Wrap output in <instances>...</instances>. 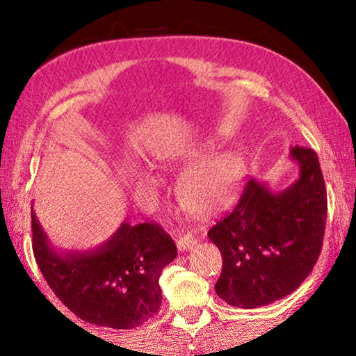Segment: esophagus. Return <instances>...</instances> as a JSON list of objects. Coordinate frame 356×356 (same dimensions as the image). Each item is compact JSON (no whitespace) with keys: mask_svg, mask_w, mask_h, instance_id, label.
<instances>
[{"mask_svg":"<svg viewBox=\"0 0 356 356\" xmlns=\"http://www.w3.org/2000/svg\"><path fill=\"white\" fill-rule=\"evenodd\" d=\"M177 245H178L179 251H189L197 245V238L194 236V233H186V235L179 238V240L177 241Z\"/></svg>","mask_w":356,"mask_h":356,"instance_id":"obj_1","label":"esophagus"}]
</instances>
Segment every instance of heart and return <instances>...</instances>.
<instances>
[{
	"label": "heart",
	"instance_id": "1",
	"mask_svg": "<svg viewBox=\"0 0 356 356\" xmlns=\"http://www.w3.org/2000/svg\"><path fill=\"white\" fill-rule=\"evenodd\" d=\"M197 152H184L165 160L170 168H186L179 181L178 191L184 206L194 212L212 213L228 206L236 196L245 177V157L240 150L228 149L197 160ZM134 189L138 193H149L157 186V179L147 170L134 173Z\"/></svg>",
	"mask_w": 356,
	"mask_h": 356
}]
</instances>
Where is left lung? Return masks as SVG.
I'll return each mask as SVG.
<instances>
[{
    "instance_id": "obj_1",
    "label": "left lung",
    "mask_w": 356,
    "mask_h": 356,
    "mask_svg": "<svg viewBox=\"0 0 356 356\" xmlns=\"http://www.w3.org/2000/svg\"><path fill=\"white\" fill-rule=\"evenodd\" d=\"M300 175L272 191L250 179L236 207L207 236L223 257L216 293L236 308L252 309L290 295L309 275L323 248L327 193L313 149H290Z\"/></svg>"
}]
</instances>
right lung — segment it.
Returning a JSON list of instances; mask_svg holds the SVG:
<instances>
[{
    "label": "right lung",
    "mask_w": 356,
    "mask_h": 356,
    "mask_svg": "<svg viewBox=\"0 0 356 356\" xmlns=\"http://www.w3.org/2000/svg\"><path fill=\"white\" fill-rule=\"evenodd\" d=\"M32 248L47 284L86 323L133 329L160 309L159 279L177 246L157 223L123 222L89 251H58L32 207Z\"/></svg>",
    "instance_id": "add662e5"
}]
</instances>
